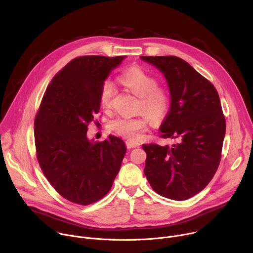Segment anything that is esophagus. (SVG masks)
<instances>
[{
  "label": "esophagus",
  "mask_w": 253,
  "mask_h": 253,
  "mask_svg": "<svg viewBox=\"0 0 253 253\" xmlns=\"http://www.w3.org/2000/svg\"><path fill=\"white\" fill-rule=\"evenodd\" d=\"M126 146L128 149H131V148H136V147H139L140 144L139 143H136V142H132V141H127L126 142Z\"/></svg>",
  "instance_id": "34e87169"
}]
</instances>
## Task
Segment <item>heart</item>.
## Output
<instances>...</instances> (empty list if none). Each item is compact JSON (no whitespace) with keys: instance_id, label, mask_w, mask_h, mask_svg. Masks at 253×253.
Returning a JSON list of instances; mask_svg holds the SVG:
<instances>
[{"instance_id":"b5f03b06","label":"heart","mask_w":253,"mask_h":253,"mask_svg":"<svg viewBox=\"0 0 253 253\" xmlns=\"http://www.w3.org/2000/svg\"><path fill=\"white\" fill-rule=\"evenodd\" d=\"M119 82L134 95L139 97V111H144L134 117L119 116L110 122V128L130 140L138 139L149 124L162 120L170 109V95L168 91L158 86L156 77L140 67H131L124 71L118 78ZM116 90L111 82H105L100 91V104L104 109L112 107ZM150 117L148 118V116Z\"/></svg>"}]
</instances>
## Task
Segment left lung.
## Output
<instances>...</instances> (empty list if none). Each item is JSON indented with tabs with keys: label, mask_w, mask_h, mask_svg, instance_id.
I'll return each instance as SVG.
<instances>
[{
	"label": "left lung",
	"mask_w": 253,
	"mask_h": 253,
	"mask_svg": "<svg viewBox=\"0 0 253 253\" xmlns=\"http://www.w3.org/2000/svg\"><path fill=\"white\" fill-rule=\"evenodd\" d=\"M164 75L170 91V109L160 126L172 146L143 144L147 154L144 173L159 195L186 200L211 181L221 158L226 131L215 87L186 61L176 56H142Z\"/></svg>",
	"instance_id": "left-lung-1"
}]
</instances>
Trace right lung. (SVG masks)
Masks as SVG:
<instances>
[{"label": "right lung", "mask_w": 253, "mask_h": 253, "mask_svg": "<svg viewBox=\"0 0 253 253\" xmlns=\"http://www.w3.org/2000/svg\"><path fill=\"white\" fill-rule=\"evenodd\" d=\"M125 56H83L69 62L52 79L35 118V144L40 167L65 199L88 205L112 187L126 146L109 135L87 138L88 125L100 110L104 81Z\"/></svg>", "instance_id": "obj_1"}]
</instances>
